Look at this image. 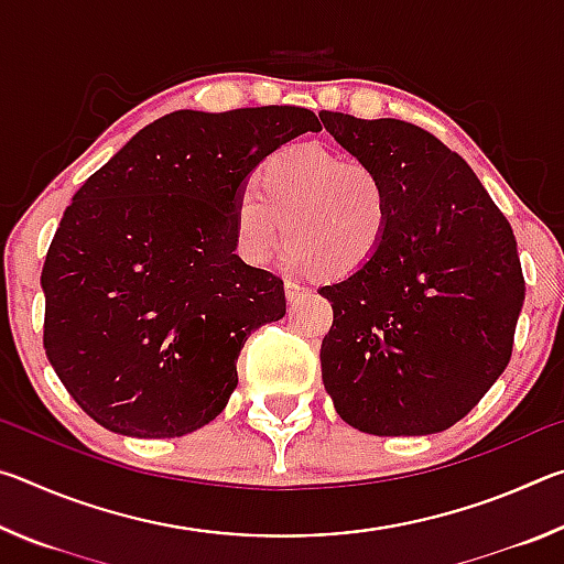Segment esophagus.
<instances>
[{
    "label": "esophagus",
    "instance_id": "34e87169",
    "mask_svg": "<svg viewBox=\"0 0 564 564\" xmlns=\"http://www.w3.org/2000/svg\"><path fill=\"white\" fill-rule=\"evenodd\" d=\"M305 293H308V289H303L301 283H295V281H285V299H289L291 303L301 301Z\"/></svg>",
    "mask_w": 564,
    "mask_h": 564
}]
</instances>
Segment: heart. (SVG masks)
<instances>
[{
	"instance_id": "heart-1",
	"label": "heart",
	"mask_w": 564,
	"mask_h": 564,
	"mask_svg": "<svg viewBox=\"0 0 564 564\" xmlns=\"http://www.w3.org/2000/svg\"><path fill=\"white\" fill-rule=\"evenodd\" d=\"M390 221L386 178L323 144L273 151L256 186H243L234 204L236 248L246 263H269L285 234V263L326 279H346L373 261Z\"/></svg>"
}]
</instances>
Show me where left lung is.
<instances>
[{
    "label": "left lung",
    "mask_w": 564,
    "mask_h": 564,
    "mask_svg": "<svg viewBox=\"0 0 564 564\" xmlns=\"http://www.w3.org/2000/svg\"><path fill=\"white\" fill-rule=\"evenodd\" d=\"M321 121L386 178L393 204L376 259L321 289L333 303L323 386L360 433L447 431L512 356L524 301L512 228L473 169L431 131L340 111H321Z\"/></svg>",
    "instance_id": "8db88e82"
}]
</instances>
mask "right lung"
I'll return each mask as SVG.
<instances>
[{
    "mask_svg": "<svg viewBox=\"0 0 564 564\" xmlns=\"http://www.w3.org/2000/svg\"><path fill=\"white\" fill-rule=\"evenodd\" d=\"M318 129L301 107L181 109L76 191L42 269L44 350L99 425L178 437L226 408L246 338L285 316L279 275L234 253L236 196L271 151Z\"/></svg>",
    "mask_w": 564,
    "mask_h": 564,
    "instance_id": "add662e5",
    "label": "right lung"
}]
</instances>
